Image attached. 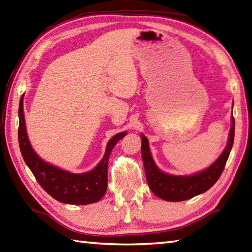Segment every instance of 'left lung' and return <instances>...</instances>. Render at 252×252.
<instances>
[{"instance_id": "left-lung-1", "label": "left lung", "mask_w": 252, "mask_h": 252, "mask_svg": "<svg viewBox=\"0 0 252 252\" xmlns=\"http://www.w3.org/2000/svg\"><path fill=\"white\" fill-rule=\"evenodd\" d=\"M234 133H235V121L232 116V126L224 151L208 168L191 176H173L159 170L151 155L148 139L141 133V154L145 177L151 191L158 197L168 202H181L208 191L218 181L224 169L233 147Z\"/></svg>"}]
</instances>
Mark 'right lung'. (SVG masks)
Here are the masks:
<instances>
[{
	"mask_svg": "<svg viewBox=\"0 0 252 252\" xmlns=\"http://www.w3.org/2000/svg\"><path fill=\"white\" fill-rule=\"evenodd\" d=\"M24 96L25 94H22L20 98L18 110V140L22 158L36 181L50 196L60 203L87 205L101 199L107 192L108 163L111 151L119 140L126 136V132H120L110 139L102 159L93 170L84 173H71L46 163L32 149L26 129Z\"/></svg>",
	"mask_w": 252,
	"mask_h": 252,
	"instance_id": "right-lung-1",
	"label": "right lung"
}]
</instances>
